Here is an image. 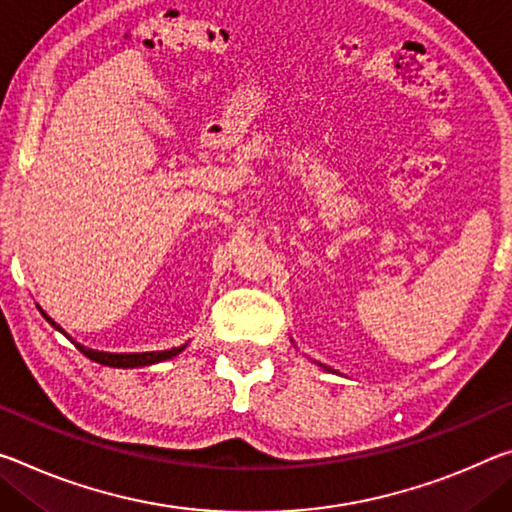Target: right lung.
<instances>
[{
    "label": "right lung",
    "instance_id": "obj_1",
    "mask_svg": "<svg viewBox=\"0 0 512 512\" xmlns=\"http://www.w3.org/2000/svg\"><path fill=\"white\" fill-rule=\"evenodd\" d=\"M40 312H43V310H40ZM43 316L52 323L56 330H61L45 312H43ZM75 346L86 355V358H91L93 362L107 364V367H123V369H127V367H148V364L170 360V358H175V355H180L184 351V346H177V348H170V351H152V353H100V351H91V348L79 346V344H75Z\"/></svg>",
    "mask_w": 512,
    "mask_h": 512
}]
</instances>
